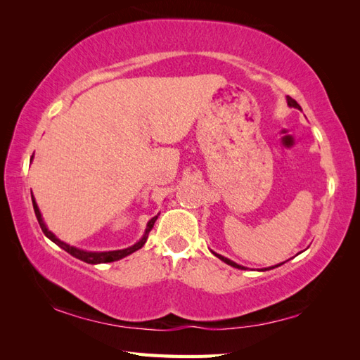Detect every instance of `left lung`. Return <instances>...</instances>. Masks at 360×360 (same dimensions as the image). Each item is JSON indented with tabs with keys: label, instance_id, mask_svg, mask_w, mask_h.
<instances>
[{
	"label": "left lung",
	"instance_id": "obj_1",
	"mask_svg": "<svg viewBox=\"0 0 360 360\" xmlns=\"http://www.w3.org/2000/svg\"><path fill=\"white\" fill-rule=\"evenodd\" d=\"M286 101H288V105L289 106H292V108H297V110H302L300 108V105H298L295 101H294V98L292 97H286ZM213 254H215V252H213ZM219 259H221V262H224L226 264H229V266H232V267H236V269H246V267H244V266H241V264H236L235 262H232V259H229V258H226V257H223V255H219V254H215ZM283 263H280V264H277V266H271V267H264V269H262V271H269V269H274V267H278V266H281Z\"/></svg>",
	"mask_w": 360,
	"mask_h": 360
}]
</instances>
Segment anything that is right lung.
Returning <instances> with one entry per match:
<instances>
[{"label":"right lung","instance_id":"1","mask_svg":"<svg viewBox=\"0 0 360 360\" xmlns=\"http://www.w3.org/2000/svg\"><path fill=\"white\" fill-rule=\"evenodd\" d=\"M30 196H32V204H34L35 217H37V219H38V224H40L43 233H44L46 236H48V238H49L51 241L56 243L57 246H60L63 250H66L68 254H71L72 257L79 258V259H82V262H85V263H88V264H98V263L117 262V259L124 258V257H127V255H129V254H133V252H136V250H139V249L143 246V244L147 243L148 233H150V231L153 229V226H155L156 219H158V217H155V218H151V219L148 221V224H147V229H145L143 236H142V238H141L139 241H137L136 244H133L131 248H127V249H122V250H110V252H86V250L77 249V248H74V246H70V244H66V243H63V241H60V240L57 238V236L53 235L48 227H46L44 221H43V218H41V213H40V210H38V205H37V202H35V198H34L32 193H30Z\"/></svg>","mask_w":360,"mask_h":360}]
</instances>
